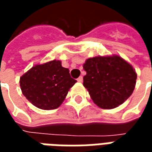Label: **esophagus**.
I'll return each mask as SVG.
<instances>
[{
  "mask_svg": "<svg viewBox=\"0 0 152 152\" xmlns=\"http://www.w3.org/2000/svg\"><path fill=\"white\" fill-rule=\"evenodd\" d=\"M77 81H78V82H82V81H83V77H82V76H79V77L77 78Z\"/></svg>",
  "mask_w": 152,
  "mask_h": 152,
  "instance_id": "34e87169",
  "label": "esophagus"
}]
</instances>
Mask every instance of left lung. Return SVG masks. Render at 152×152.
<instances>
[{
  "instance_id": "1",
  "label": "left lung",
  "mask_w": 152,
  "mask_h": 152,
  "mask_svg": "<svg viewBox=\"0 0 152 152\" xmlns=\"http://www.w3.org/2000/svg\"><path fill=\"white\" fill-rule=\"evenodd\" d=\"M83 67L86 72L83 85L94 102L101 108L117 107L134 92L137 73L121 57L90 58Z\"/></svg>"
}]
</instances>
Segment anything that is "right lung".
<instances>
[{"label":"right lung","instance_id":"obj_1","mask_svg":"<svg viewBox=\"0 0 152 152\" xmlns=\"http://www.w3.org/2000/svg\"><path fill=\"white\" fill-rule=\"evenodd\" d=\"M76 82L59 60L35 65L19 80L23 94L42 110L58 108Z\"/></svg>","mask_w":152,"mask_h":152}]
</instances>
